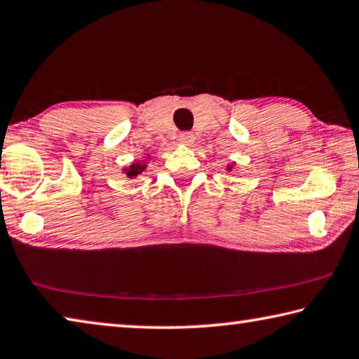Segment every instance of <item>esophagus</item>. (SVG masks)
Wrapping results in <instances>:
<instances>
[{
  "instance_id": "esophagus-1",
  "label": "esophagus",
  "mask_w": 359,
  "mask_h": 359,
  "mask_svg": "<svg viewBox=\"0 0 359 359\" xmlns=\"http://www.w3.org/2000/svg\"><path fill=\"white\" fill-rule=\"evenodd\" d=\"M179 141H180L182 144H185V145H191V144L194 142V136H193V133H190V131L182 133V135L179 136Z\"/></svg>"
}]
</instances>
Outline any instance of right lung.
I'll use <instances>...</instances> for the list:
<instances>
[{
    "label": "right lung",
    "instance_id": "obj_1",
    "mask_svg": "<svg viewBox=\"0 0 359 359\" xmlns=\"http://www.w3.org/2000/svg\"><path fill=\"white\" fill-rule=\"evenodd\" d=\"M144 169H145V163H133L128 169H125V172L128 177H136V175L141 174Z\"/></svg>",
    "mask_w": 359,
    "mask_h": 359
}]
</instances>
